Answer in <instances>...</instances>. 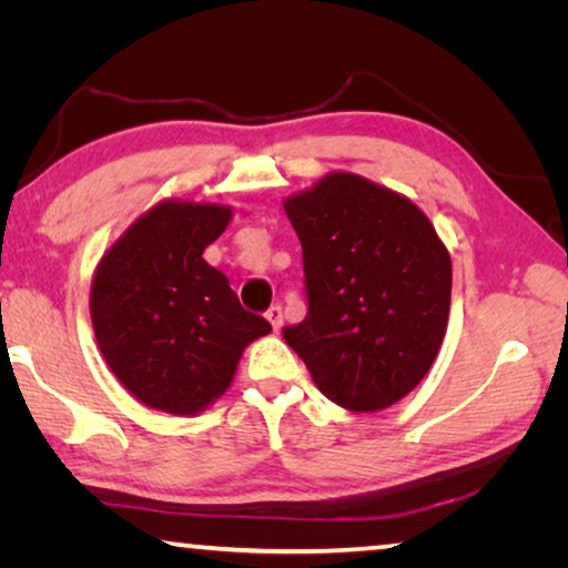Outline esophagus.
Wrapping results in <instances>:
<instances>
[{
    "mask_svg": "<svg viewBox=\"0 0 568 568\" xmlns=\"http://www.w3.org/2000/svg\"><path fill=\"white\" fill-rule=\"evenodd\" d=\"M265 318L271 321V325H273V331H275V333H281V328H283V307H281V305H273L271 311L265 313Z\"/></svg>",
    "mask_w": 568,
    "mask_h": 568,
    "instance_id": "34e87169",
    "label": "esophagus"
}]
</instances>
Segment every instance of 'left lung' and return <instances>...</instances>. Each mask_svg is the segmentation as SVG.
Here are the masks:
<instances>
[{"label": "left lung", "mask_w": 568, "mask_h": 568, "mask_svg": "<svg viewBox=\"0 0 568 568\" xmlns=\"http://www.w3.org/2000/svg\"><path fill=\"white\" fill-rule=\"evenodd\" d=\"M303 245L307 315L283 331L325 398L353 413L393 406L444 343L450 255L400 192L335 170L283 200Z\"/></svg>", "instance_id": "1"}]
</instances>
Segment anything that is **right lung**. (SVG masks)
Wrapping results in <instances>:
<instances>
[{"label": "right lung", "mask_w": 568, "mask_h": 568, "mask_svg": "<svg viewBox=\"0 0 568 568\" xmlns=\"http://www.w3.org/2000/svg\"><path fill=\"white\" fill-rule=\"evenodd\" d=\"M233 207L168 197L104 250L90 318L112 376L148 408L197 416L223 396L250 343L271 323L243 311L203 253Z\"/></svg>", "instance_id": "obj_1"}]
</instances>
